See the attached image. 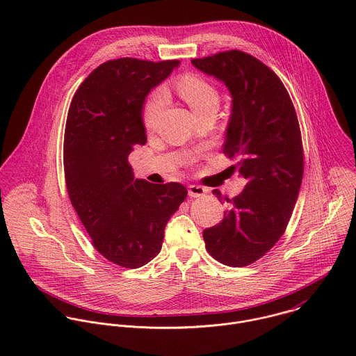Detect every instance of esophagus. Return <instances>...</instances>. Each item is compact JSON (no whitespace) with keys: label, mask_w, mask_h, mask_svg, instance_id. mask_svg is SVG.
I'll return each instance as SVG.
<instances>
[{"label":"esophagus","mask_w":356,"mask_h":356,"mask_svg":"<svg viewBox=\"0 0 356 356\" xmlns=\"http://www.w3.org/2000/svg\"><path fill=\"white\" fill-rule=\"evenodd\" d=\"M209 190L201 187V186H197V184H188V195L190 197H201L204 195Z\"/></svg>","instance_id":"esophagus-1"}]
</instances>
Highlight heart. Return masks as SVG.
<instances>
[{"mask_svg": "<svg viewBox=\"0 0 356 356\" xmlns=\"http://www.w3.org/2000/svg\"><path fill=\"white\" fill-rule=\"evenodd\" d=\"M177 90L183 99L193 108V111L197 115L218 108V91L206 79L194 74H187L177 81ZM165 104L166 94L163 90H156L147 98L143 108V124L146 128H155Z\"/></svg>", "mask_w": 356, "mask_h": 356, "instance_id": "heart-1", "label": "heart"}]
</instances>
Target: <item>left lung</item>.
Returning <instances> with one entry per match:
<instances>
[{
  "label": "left lung",
  "mask_w": 356,
  "mask_h": 356,
  "mask_svg": "<svg viewBox=\"0 0 356 356\" xmlns=\"http://www.w3.org/2000/svg\"><path fill=\"white\" fill-rule=\"evenodd\" d=\"M193 66L221 81L231 94L224 154L246 180L242 193L224 198V220L204 229L210 255L227 266L258 261L280 239L298 197L302 145L297 115L280 79L241 50L193 59Z\"/></svg>",
  "instance_id": "1"
}]
</instances>
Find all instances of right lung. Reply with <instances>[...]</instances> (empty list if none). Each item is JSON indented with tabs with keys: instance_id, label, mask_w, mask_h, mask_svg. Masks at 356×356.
<instances>
[{
	"instance_id": "right-lung-1",
	"label": "right lung",
	"mask_w": 356,
	"mask_h": 356,
	"mask_svg": "<svg viewBox=\"0 0 356 356\" xmlns=\"http://www.w3.org/2000/svg\"><path fill=\"white\" fill-rule=\"evenodd\" d=\"M179 65L106 62L81 83L69 108L63 159L70 201L94 248L124 268L158 255L166 224L187 195L180 183L135 179L128 163L132 147L146 143V95Z\"/></svg>"
}]
</instances>
